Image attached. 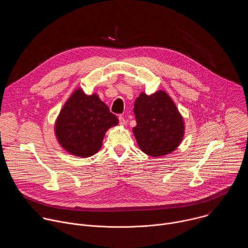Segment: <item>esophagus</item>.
Wrapping results in <instances>:
<instances>
[{"instance_id": "obj_1", "label": "esophagus", "mask_w": 248, "mask_h": 248, "mask_svg": "<svg viewBox=\"0 0 248 248\" xmlns=\"http://www.w3.org/2000/svg\"><path fill=\"white\" fill-rule=\"evenodd\" d=\"M119 122H120V124H121V125H124V124H125V120L124 119L123 116H120V117H119Z\"/></svg>"}]
</instances>
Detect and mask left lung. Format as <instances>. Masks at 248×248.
Returning a JSON list of instances; mask_svg holds the SVG:
<instances>
[{
    "instance_id": "1",
    "label": "left lung",
    "mask_w": 248,
    "mask_h": 248,
    "mask_svg": "<svg viewBox=\"0 0 248 248\" xmlns=\"http://www.w3.org/2000/svg\"><path fill=\"white\" fill-rule=\"evenodd\" d=\"M133 112L136 125L132 131L141 151L161 157L179 147L185 135V122L167 92L159 90L152 95L141 92Z\"/></svg>"
}]
</instances>
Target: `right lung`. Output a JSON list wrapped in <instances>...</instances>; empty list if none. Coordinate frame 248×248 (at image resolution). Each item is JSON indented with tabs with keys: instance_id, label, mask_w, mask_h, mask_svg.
Returning <instances> with one entry per match:
<instances>
[{
	"instance_id": "obj_1",
	"label": "right lung",
	"mask_w": 248,
	"mask_h": 248,
	"mask_svg": "<svg viewBox=\"0 0 248 248\" xmlns=\"http://www.w3.org/2000/svg\"><path fill=\"white\" fill-rule=\"evenodd\" d=\"M118 124L117 116L96 93L86 95L78 88L66 100L55 122V134L67 153L87 158L101 149L106 131Z\"/></svg>"
}]
</instances>
